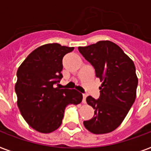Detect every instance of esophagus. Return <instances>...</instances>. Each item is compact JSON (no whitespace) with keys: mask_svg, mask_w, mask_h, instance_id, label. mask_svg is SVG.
<instances>
[{"mask_svg":"<svg viewBox=\"0 0 151 151\" xmlns=\"http://www.w3.org/2000/svg\"><path fill=\"white\" fill-rule=\"evenodd\" d=\"M86 97H87V96L85 94H83V103H86Z\"/></svg>","mask_w":151,"mask_h":151,"instance_id":"1","label":"esophagus"}]
</instances>
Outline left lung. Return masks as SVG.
Returning a JSON list of instances; mask_svg holds the SVG:
<instances>
[{"label": "left lung", "instance_id": "8db88e82", "mask_svg": "<svg viewBox=\"0 0 151 151\" xmlns=\"http://www.w3.org/2000/svg\"><path fill=\"white\" fill-rule=\"evenodd\" d=\"M78 50L103 81L99 99L90 96L86 99L96 110L84 125L94 134L108 133L122 124L135 102L138 85L136 67L122 48L111 41H98L78 47Z\"/></svg>", "mask_w": 151, "mask_h": 151}]
</instances>
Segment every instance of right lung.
I'll list each match as a JSON object with an SVG mask.
<instances>
[{
	"label": "right lung",
	"instance_id": "right-lung-1",
	"mask_svg": "<svg viewBox=\"0 0 151 151\" xmlns=\"http://www.w3.org/2000/svg\"><path fill=\"white\" fill-rule=\"evenodd\" d=\"M73 47L45 45L30 53L17 70L15 93L21 114L30 127L50 133L62 124L66 106L78 105L82 94L75 89L55 88L63 78V58Z\"/></svg>",
	"mask_w": 151,
	"mask_h": 151
}]
</instances>
